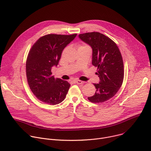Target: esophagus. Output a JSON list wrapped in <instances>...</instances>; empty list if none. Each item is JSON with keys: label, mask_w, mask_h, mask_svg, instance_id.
Instances as JSON below:
<instances>
[{"label": "esophagus", "mask_w": 151, "mask_h": 151, "mask_svg": "<svg viewBox=\"0 0 151 151\" xmlns=\"http://www.w3.org/2000/svg\"><path fill=\"white\" fill-rule=\"evenodd\" d=\"M78 84H83L84 83V82L83 81H80V80H76L75 81Z\"/></svg>", "instance_id": "34e87169"}]
</instances>
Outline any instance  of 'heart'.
<instances>
[{"instance_id":"heart-1","label":"heart","mask_w":151,"mask_h":151,"mask_svg":"<svg viewBox=\"0 0 151 151\" xmlns=\"http://www.w3.org/2000/svg\"><path fill=\"white\" fill-rule=\"evenodd\" d=\"M85 46H87V45H82V46H80V47H85Z\"/></svg>"}]
</instances>
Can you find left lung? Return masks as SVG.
Segmentation results:
<instances>
[{
    "instance_id": "8db88e82",
    "label": "left lung",
    "mask_w": 151,
    "mask_h": 151,
    "mask_svg": "<svg viewBox=\"0 0 151 151\" xmlns=\"http://www.w3.org/2000/svg\"><path fill=\"white\" fill-rule=\"evenodd\" d=\"M79 37L91 47L92 64L97 68L96 74L100 78L99 83H93L96 88L94 95L88 99L94 103L104 102L117 93L123 82L124 63L121 52L114 41L101 33H84Z\"/></svg>"
}]
</instances>
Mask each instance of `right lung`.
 I'll return each instance as SVG.
<instances>
[{"label":"right lung","mask_w":151,"mask_h":151,"mask_svg":"<svg viewBox=\"0 0 151 151\" xmlns=\"http://www.w3.org/2000/svg\"><path fill=\"white\" fill-rule=\"evenodd\" d=\"M77 34H48L40 37L30 50L26 64L29 87L36 97L51 105L63 101L70 87L66 81L55 78L51 68L57 66L62 52Z\"/></svg>","instance_id":"right-lung-1"}]
</instances>
